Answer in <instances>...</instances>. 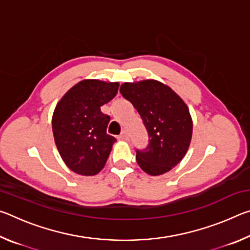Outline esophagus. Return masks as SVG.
<instances>
[{
	"mask_svg": "<svg viewBox=\"0 0 250 250\" xmlns=\"http://www.w3.org/2000/svg\"><path fill=\"white\" fill-rule=\"evenodd\" d=\"M119 140H121V141H129V135H128V133L125 132V131H124V132H122L119 135Z\"/></svg>",
	"mask_w": 250,
	"mask_h": 250,
	"instance_id": "obj_1",
	"label": "esophagus"
}]
</instances>
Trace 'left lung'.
<instances>
[{
	"mask_svg": "<svg viewBox=\"0 0 250 250\" xmlns=\"http://www.w3.org/2000/svg\"><path fill=\"white\" fill-rule=\"evenodd\" d=\"M120 92L137 109L149 134L147 146L137 150L139 167L152 176L172 170L192 140L193 121L188 105L170 87L154 79L125 83Z\"/></svg>",
	"mask_w": 250,
	"mask_h": 250,
	"instance_id": "obj_1",
	"label": "left lung"
}]
</instances>
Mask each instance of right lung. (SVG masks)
<instances>
[{
  "mask_svg": "<svg viewBox=\"0 0 250 250\" xmlns=\"http://www.w3.org/2000/svg\"><path fill=\"white\" fill-rule=\"evenodd\" d=\"M119 83L83 79L58 101L52 128L62 161L79 175L92 176L103 170L117 140L107 133L110 117L100 107L115 98Z\"/></svg>",
  "mask_w": 250,
  "mask_h": 250,
  "instance_id": "obj_1",
  "label": "right lung"
}]
</instances>
